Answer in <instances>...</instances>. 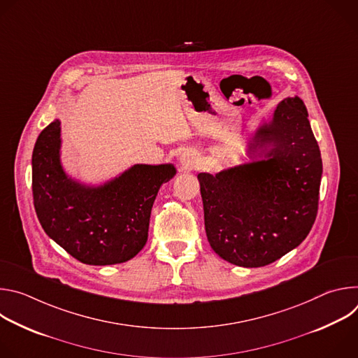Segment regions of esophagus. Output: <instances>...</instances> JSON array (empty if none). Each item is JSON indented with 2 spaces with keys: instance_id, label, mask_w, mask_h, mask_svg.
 <instances>
[{
  "instance_id": "1",
  "label": "esophagus",
  "mask_w": 358,
  "mask_h": 358,
  "mask_svg": "<svg viewBox=\"0 0 358 358\" xmlns=\"http://www.w3.org/2000/svg\"><path fill=\"white\" fill-rule=\"evenodd\" d=\"M198 155L192 150H185L180 156V166L182 170H194L198 166Z\"/></svg>"
}]
</instances>
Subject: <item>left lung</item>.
I'll use <instances>...</instances> for the list:
<instances>
[{"mask_svg": "<svg viewBox=\"0 0 358 358\" xmlns=\"http://www.w3.org/2000/svg\"><path fill=\"white\" fill-rule=\"evenodd\" d=\"M245 151L249 162L196 177L214 252L259 268L299 246L317 215L323 164L303 100L283 99L248 134Z\"/></svg>", "mask_w": 358, "mask_h": 358, "instance_id": "obj_1", "label": "left lung"}]
</instances>
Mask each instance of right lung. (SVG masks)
<instances>
[{"mask_svg":"<svg viewBox=\"0 0 358 358\" xmlns=\"http://www.w3.org/2000/svg\"><path fill=\"white\" fill-rule=\"evenodd\" d=\"M61 120L48 124L32 151V194L46 235L86 265H116L144 248L152 203L174 164H134L97 184L71 177L62 164Z\"/></svg>","mask_w":358,"mask_h":358,"instance_id":"1","label":"right lung"}]
</instances>
